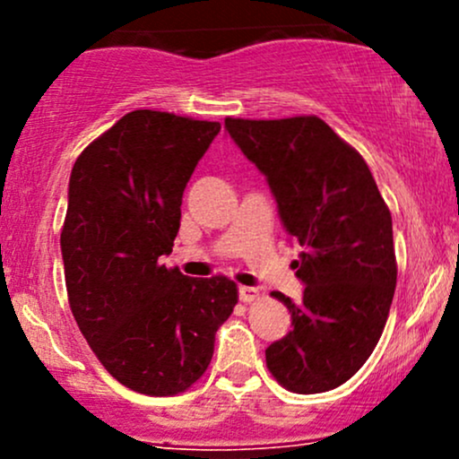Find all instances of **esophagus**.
<instances>
[{
	"mask_svg": "<svg viewBox=\"0 0 459 459\" xmlns=\"http://www.w3.org/2000/svg\"><path fill=\"white\" fill-rule=\"evenodd\" d=\"M239 299H241V302H246V304L255 302V299H259V289H255V287H239Z\"/></svg>",
	"mask_w": 459,
	"mask_h": 459,
	"instance_id": "obj_1",
	"label": "esophagus"
}]
</instances>
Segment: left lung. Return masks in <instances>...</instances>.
I'll list each match as a JSON object with an SVG mask.
<instances>
[{
  "label": "left lung",
  "instance_id": "left-lung-1",
  "mask_svg": "<svg viewBox=\"0 0 459 459\" xmlns=\"http://www.w3.org/2000/svg\"><path fill=\"white\" fill-rule=\"evenodd\" d=\"M241 152L265 175L299 259L304 298L287 336L265 350L278 384L299 394L350 380L380 341L391 310L397 261L393 220L367 161L317 116L226 118Z\"/></svg>",
  "mask_w": 459,
  "mask_h": 459
}]
</instances>
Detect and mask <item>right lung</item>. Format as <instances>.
Listing matches in <instances>:
<instances>
[{
  "label": "right lung",
  "mask_w": 459,
  "mask_h": 459,
  "mask_svg": "<svg viewBox=\"0 0 459 459\" xmlns=\"http://www.w3.org/2000/svg\"><path fill=\"white\" fill-rule=\"evenodd\" d=\"M220 123L135 109L73 166L60 246L68 304L108 373L131 391L168 397L203 377L237 284L168 270L194 168Z\"/></svg>",
  "instance_id": "1"
}]
</instances>
